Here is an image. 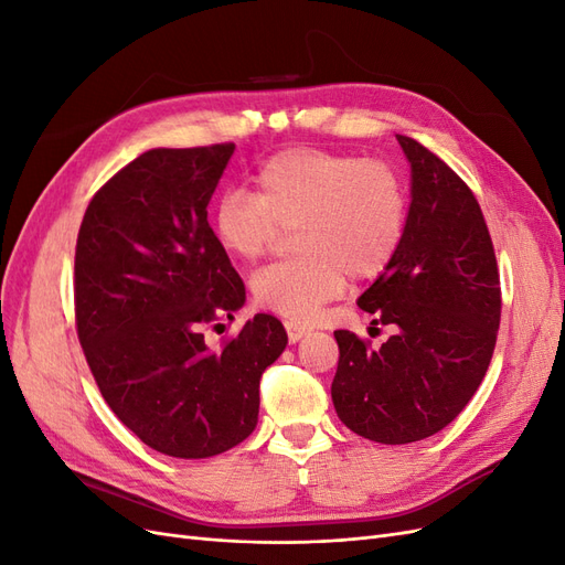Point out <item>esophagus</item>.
<instances>
[{"label": "esophagus", "instance_id": "esophagus-1", "mask_svg": "<svg viewBox=\"0 0 565 565\" xmlns=\"http://www.w3.org/2000/svg\"><path fill=\"white\" fill-rule=\"evenodd\" d=\"M285 330H287V339L292 341H299L306 332H309V328H306V324H299V322H285Z\"/></svg>", "mask_w": 565, "mask_h": 565}]
</instances>
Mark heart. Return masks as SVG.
<instances>
[{
    "instance_id": "1",
    "label": "heart",
    "mask_w": 565,
    "mask_h": 565,
    "mask_svg": "<svg viewBox=\"0 0 565 565\" xmlns=\"http://www.w3.org/2000/svg\"><path fill=\"white\" fill-rule=\"evenodd\" d=\"M259 193L226 188L212 212L218 247L256 262L297 228L299 256L252 278L262 309L289 320H313L351 280L384 273L407 228V185L396 167L324 148H287L256 172Z\"/></svg>"
}]
</instances>
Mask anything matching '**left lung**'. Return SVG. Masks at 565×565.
Listing matches in <instances>:
<instances>
[{
    "label": "left lung",
    "instance_id": "left-lung-1",
    "mask_svg": "<svg viewBox=\"0 0 565 565\" xmlns=\"http://www.w3.org/2000/svg\"><path fill=\"white\" fill-rule=\"evenodd\" d=\"M413 202L396 259L358 299L396 324L380 349L337 330L332 403L358 436L403 446L438 434L481 386L502 313L500 270L481 204L452 169L398 136Z\"/></svg>",
    "mask_w": 565,
    "mask_h": 565
}]
</instances>
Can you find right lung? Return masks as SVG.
Returning <instances> with one entry per match:
<instances>
[{"instance_id":"add662e5","label":"right lung","mask_w":565,"mask_h":565,"mask_svg":"<svg viewBox=\"0 0 565 565\" xmlns=\"http://www.w3.org/2000/svg\"><path fill=\"white\" fill-rule=\"evenodd\" d=\"M233 143L152 148L108 179L75 247V322L117 419L169 457H214L259 419V382L287 332L256 313L210 349L204 328L245 303L207 204ZM216 328V324H214Z\"/></svg>"}]
</instances>
